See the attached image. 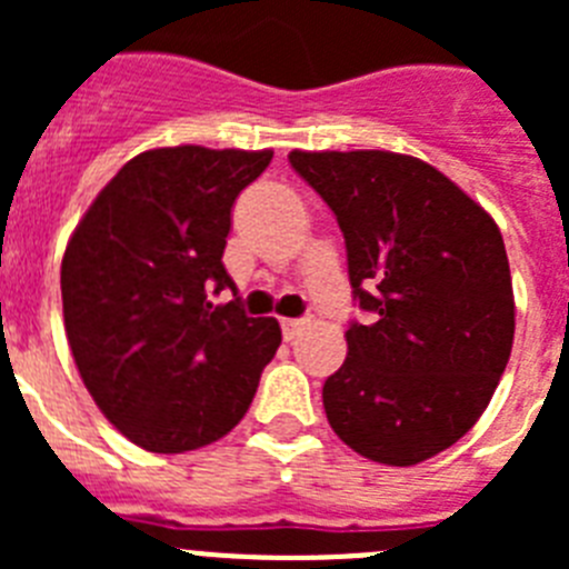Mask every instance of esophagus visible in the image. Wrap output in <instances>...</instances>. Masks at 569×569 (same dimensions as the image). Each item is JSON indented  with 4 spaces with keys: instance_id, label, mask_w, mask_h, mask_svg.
I'll return each instance as SVG.
<instances>
[{
    "instance_id": "obj_1",
    "label": "esophagus",
    "mask_w": 569,
    "mask_h": 569,
    "mask_svg": "<svg viewBox=\"0 0 569 569\" xmlns=\"http://www.w3.org/2000/svg\"><path fill=\"white\" fill-rule=\"evenodd\" d=\"M301 328H305V321L301 319H281V333H284V339L288 341H293Z\"/></svg>"
}]
</instances>
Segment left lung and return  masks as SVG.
<instances>
[{"instance_id": "8db88e82", "label": "left lung", "mask_w": 569, "mask_h": 569, "mask_svg": "<svg viewBox=\"0 0 569 569\" xmlns=\"http://www.w3.org/2000/svg\"><path fill=\"white\" fill-rule=\"evenodd\" d=\"M330 204L347 273L373 325H350L321 399L356 453L413 467L453 447L490 405L516 333L499 224L433 164L393 150H290Z\"/></svg>"}]
</instances>
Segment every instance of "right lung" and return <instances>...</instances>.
<instances>
[{"mask_svg": "<svg viewBox=\"0 0 569 569\" xmlns=\"http://www.w3.org/2000/svg\"><path fill=\"white\" fill-rule=\"evenodd\" d=\"M273 150L153 148L99 190L62 256L70 353L104 419L150 453L228 436L281 345L250 319L222 264L236 196Z\"/></svg>", "mask_w": 569, "mask_h": 569, "instance_id": "obj_1", "label": "right lung"}]
</instances>
